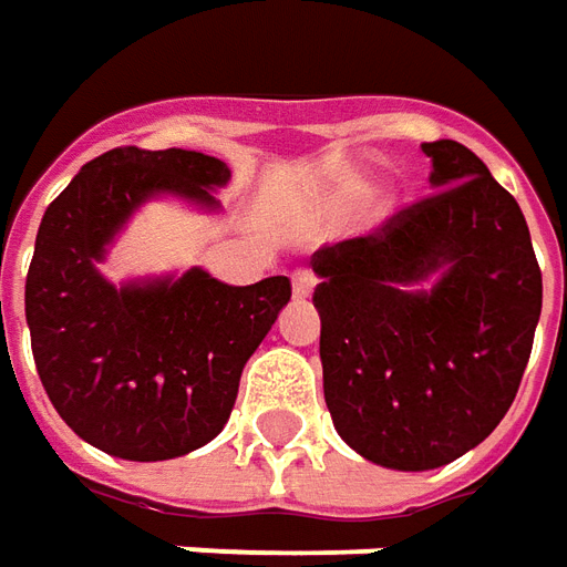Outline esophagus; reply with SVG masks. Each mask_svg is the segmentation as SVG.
Returning <instances> with one entry per match:
<instances>
[{"label":"esophagus","mask_w":567,"mask_h":567,"mask_svg":"<svg viewBox=\"0 0 567 567\" xmlns=\"http://www.w3.org/2000/svg\"><path fill=\"white\" fill-rule=\"evenodd\" d=\"M312 288H316V276L310 270H295V276H291V291H295V297H310Z\"/></svg>","instance_id":"34e87169"}]
</instances>
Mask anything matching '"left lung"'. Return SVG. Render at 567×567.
<instances>
[{
	"mask_svg": "<svg viewBox=\"0 0 567 567\" xmlns=\"http://www.w3.org/2000/svg\"><path fill=\"white\" fill-rule=\"evenodd\" d=\"M430 199L312 255L324 405L365 461H457L513 405L544 303L518 202L457 141L423 144Z\"/></svg>",
	"mask_w": 567,
	"mask_h": 567,
	"instance_id": "1",
	"label": "left lung"
}]
</instances>
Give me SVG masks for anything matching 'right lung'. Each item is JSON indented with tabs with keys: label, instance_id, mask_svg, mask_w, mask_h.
Here are the masks:
<instances>
[{
	"label": "right lung",
	"instance_id": "add662e5",
	"mask_svg": "<svg viewBox=\"0 0 567 567\" xmlns=\"http://www.w3.org/2000/svg\"><path fill=\"white\" fill-rule=\"evenodd\" d=\"M227 162L118 146L45 208L27 272L39 380L63 423L122 461H172L215 439L239 378L291 300L288 276L227 285L202 267L110 282L101 264L146 202L220 212Z\"/></svg>",
	"mask_w": 567,
	"mask_h": 567
}]
</instances>
